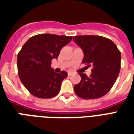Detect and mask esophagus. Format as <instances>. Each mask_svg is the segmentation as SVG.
<instances>
[{"label": "esophagus", "instance_id": "1", "mask_svg": "<svg viewBox=\"0 0 134 134\" xmlns=\"http://www.w3.org/2000/svg\"><path fill=\"white\" fill-rule=\"evenodd\" d=\"M72 75V72H68V76H71Z\"/></svg>", "mask_w": 134, "mask_h": 134}]
</instances>
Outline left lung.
<instances>
[{"instance_id": "left-lung-1", "label": "left lung", "mask_w": 134, "mask_h": 134, "mask_svg": "<svg viewBox=\"0 0 134 134\" xmlns=\"http://www.w3.org/2000/svg\"><path fill=\"white\" fill-rule=\"evenodd\" d=\"M73 40L83 52L82 62L93 67L90 77L79 73L81 80L74 86L75 93L85 100L100 98L109 92L118 78L121 52L110 39L100 36H77Z\"/></svg>"}]
</instances>
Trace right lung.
Here are the masks:
<instances>
[{
	"label": "right lung",
	"mask_w": 134,
	"mask_h": 134,
	"mask_svg": "<svg viewBox=\"0 0 134 134\" xmlns=\"http://www.w3.org/2000/svg\"><path fill=\"white\" fill-rule=\"evenodd\" d=\"M72 39V36L41 34L24 44L17 57L18 72L22 84L32 96L52 98L59 93L67 72L56 73L51 62L57 59L60 50Z\"/></svg>",
	"instance_id": "add662e5"
}]
</instances>
